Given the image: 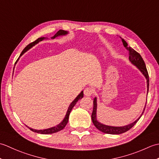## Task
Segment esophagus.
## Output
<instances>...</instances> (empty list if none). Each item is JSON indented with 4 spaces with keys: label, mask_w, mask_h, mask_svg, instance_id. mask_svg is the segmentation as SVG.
Wrapping results in <instances>:
<instances>
[{
    "label": "esophagus",
    "mask_w": 159,
    "mask_h": 159,
    "mask_svg": "<svg viewBox=\"0 0 159 159\" xmlns=\"http://www.w3.org/2000/svg\"><path fill=\"white\" fill-rule=\"evenodd\" d=\"M93 92H94V90L93 89V88H92V87H87V88H85V90H84V94H85V96H92L93 93Z\"/></svg>",
    "instance_id": "34e87169"
}]
</instances>
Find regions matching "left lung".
Returning a JSON list of instances; mask_svg holds the SVG:
<instances>
[{"mask_svg":"<svg viewBox=\"0 0 159 159\" xmlns=\"http://www.w3.org/2000/svg\"><path fill=\"white\" fill-rule=\"evenodd\" d=\"M121 41H122L123 45L128 50V53H129V60L130 61L137 66V67L139 69L141 72L142 73L144 76L146 77V79L147 80V87H148V90H149V75H148V72L146 68V64H145L144 61L142 57L140 55L139 53H138L137 51H135L133 48H132L131 47L128 46V43L126 42L125 41L124 39H121ZM148 96V93H147ZM97 100L96 98L93 99V112L92 114V122L94 124L98 129L100 130L102 133H107V134H119L124 133L125 132H126L128 130H129L130 128L134 126V125L136 124V123L140 119V117L142 116V115L143 113V111L145 110V108L143 109V111L142 114L141 115L140 117L138 118V119L134 121V122L131 123L128 125H126V126H107V125H104L100 123L98 121H97L96 119V111H97Z\"/></svg>","mask_w":159,"mask_h":159,"instance_id":"obj_1","label":"left lung"}]
</instances>
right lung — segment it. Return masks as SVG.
<instances>
[{
  "label": "right lung",
  "mask_w": 159,
  "mask_h": 159,
  "mask_svg": "<svg viewBox=\"0 0 159 159\" xmlns=\"http://www.w3.org/2000/svg\"><path fill=\"white\" fill-rule=\"evenodd\" d=\"M67 33H68V32L66 31H63V30H59V31L57 32L55 35H54L53 37H52L51 39H55V38H57V37H58V36L67 35ZM44 39H46V38H44V37H43V38H39L38 39H36L35 42H33L30 43V44H29L27 46L25 47V48L22 50V52H21V54H20V57L22 56L24 53L27 51V50L31 48L32 46H35L36 43H38L39 42L42 41V40H43ZM82 98H83V91L79 94V95L77 96V97L76 98L73 100V102L70 104V106L68 107V109H67V113H66V115L65 117H64V119L63 120V121H61V122L59 124L57 125V126L52 127V128H47V129H44V130H35V129H33V128H29L28 126L27 127L29 128L30 130L33 131V132H35V133H40V134H52V133H57V132H59L60 130H63V128H65V126H66V124H67V122H68L69 116H70V113L71 112V111H72V108L74 106H75V104H76V102H78V101L81 99Z\"/></svg>",
  "instance_id": "1"
}]
</instances>
